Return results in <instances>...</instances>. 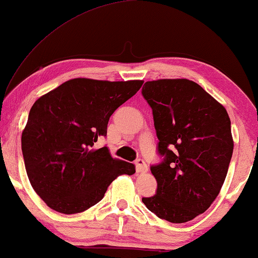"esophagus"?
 <instances>
[{
  "mask_svg": "<svg viewBox=\"0 0 258 258\" xmlns=\"http://www.w3.org/2000/svg\"><path fill=\"white\" fill-rule=\"evenodd\" d=\"M135 164H136V171L137 172H146L148 170L146 162H144V160H142V158H139V160H136Z\"/></svg>",
  "mask_w": 258,
  "mask_h": 258,
  "instance_id": "obj_1",
  "label": "esophagus"
}]
</instances>
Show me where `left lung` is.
I'll use <instances>...</instances> for the list:
<instances>
[{
    "mask_svg": "<svg viewBox=\"0 0 258 258\" xmlns=\"http://www.w3.org/2000/svg\"><path fill=\"white\" fill-rule=\"evenodd\" d=\"M142 95L153 109L162 163L150 168L156 195L142 202L157 217L184 223L218 196L230 163V118L220 102L194 81H148Z\"/></svg>",
    "mask_w": 258,
    "mask_h": 258,
    "instance_id": "8db88e82",
    "label": "left lung"
}]
</instances>
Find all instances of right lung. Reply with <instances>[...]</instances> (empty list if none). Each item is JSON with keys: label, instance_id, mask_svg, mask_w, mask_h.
<instances>
[{"label": "right lung", "instance_id": "1", "mask_svg": "<svg viewBox=\"0 0 258 258\" xmlns=\"http://www.w3.org/2000/svg\"><path fill=\"white\" fill-rule=\"evenodd\" d=\"M143 81L73 79L42 95L22 132V153L35 192L50 209L83 213L103 199L119 175L135 165L112 158L95 143L107 136L110 116L133 97Z\"/></svg>", "mask_w": 258, "mask_h": 258}]
</instances>
